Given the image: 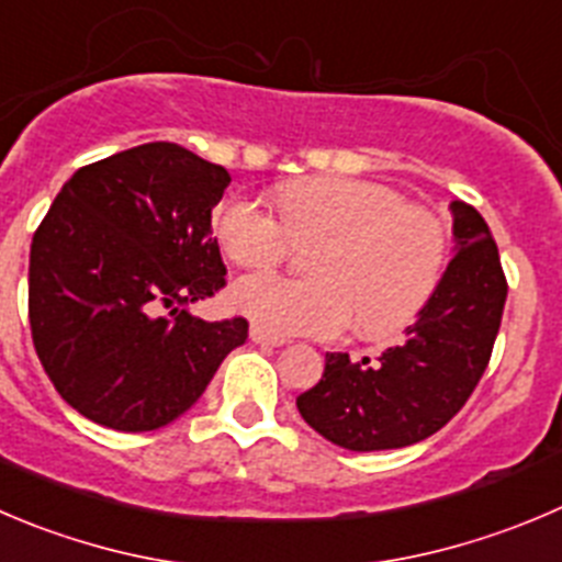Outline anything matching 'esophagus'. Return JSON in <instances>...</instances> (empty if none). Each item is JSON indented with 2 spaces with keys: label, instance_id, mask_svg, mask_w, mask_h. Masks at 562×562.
Listing matches in <instances>:
<instances>
[{
  "label": "esophagus",
  "instance_id": "obj_1",
  "mask_svg": "<svg viewBox=\"0 0 562 562\" xmlns=\"http://www.w3.org/2000/svg\"><path fill=\"white\" fill-rule=\"evenodd\" d=\"M250 341H256V345H267V347L286 345V339H281V336L267 334V330H261L259 325H254V328H250Z\"/></svg>",
  "mask_w": 562,
  "mask_h": 562
}]
</instances>
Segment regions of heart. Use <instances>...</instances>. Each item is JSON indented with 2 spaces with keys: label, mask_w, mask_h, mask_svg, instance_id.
<instances>
[{
  "label": "heart",
  "mask_w": 562,
  "mask_h": 562,
  "mask_svg": "<svg viewBox=\"0 0 562 562\" xmlns=\"http://www.w3.org/2000/svg\"><path fill=\"white\" fill-rule=\"evenodd\" d=\"M278 210L284 224L256 198L234 195L215 212L217 239L243 267L278 265L292 243H323L308 265L314 281L256 272L234 284V308L267 334L336 339L352 323L367 336L394 334L441 281L445 221L392 187L314 176L278 192Z\"/></svg>",
  "instance_id": "1"
}]
</instances>
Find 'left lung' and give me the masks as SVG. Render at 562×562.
Instances as JSON below:
<instances>
[{"mask_svg":"<svg viewBox=\"0 0 562 562\" xmlns=\"http://www.w3.org/2000/svg\"><path fill=\"white\" fill-rule=\"evenodd\" d=\"M452 261L400 345L350 361L325 352L317 386L297 411L330 445L352 452L397 450L447 425L488 367L507 284L488 223L452 201Z\"/></svg>","mask_w":562,"mask_h":562,"instance_id":"left-lung-1","label":"left lung"}]
</instances>
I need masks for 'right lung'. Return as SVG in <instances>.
I'll return each instance as SVG.
<instances>
[{"label": "right lung", "instance_id": "right-lung-1", "mask_svg": "<svg viewBox=\"0 0 562 562\" xmlns=\"http://www.w3.org/2000/svg\"><path fill=\"white\" fill-rule=\"evenodd\" d=\"M228 170L176 143L79 168L30 248V328L60 397L85 419L157 430L198 403L248 339L243 317L204 323L190 303L226 284L212 210Z\"/></svg>", "mask_w": 562, "mask_h": 562}]
</instances>
